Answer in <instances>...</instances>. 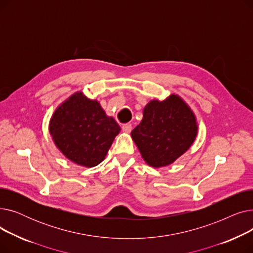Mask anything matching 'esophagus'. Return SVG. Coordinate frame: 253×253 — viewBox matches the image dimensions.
I'll return each mask as SVG.
<instances>
[{"label": "esophagus", "instance_id": "obj_1", "mask_svg": "<svg viewBox=\"0 0 253 253\" xmlns=\"http://www.w3.org/2000/svg\"><path fill=\"white\" fill-rule=\"evenodd\" d=\"M131 129H132V125L131 124H124L123 126H122V130H123V132H125V133H129V132L131 131Z\"/></svg>", "mask_w": 253, "mask_h": 253}]
</instances>
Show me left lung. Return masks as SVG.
I'll list each match as a JSON object with an SVG mask.
<instances>
[{
  "label": "left lung",
  "instance_id": "obj_1",
  "mask_svg": "<svg viewBox=\"0 0 253 253\" xmlns=\"http://www.w3.org/2000/svg\"><path fill=\"white\" fill-rule=\"evenodd\" d=\"M196 117L178 95L152 100L143 110L139 125L131 137L150 166L159 168L173 163L187 152L197 136Z\"/></svg>",
  "mask_w": 253,
  "mask_h": 253
}]
</instances>
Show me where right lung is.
<instances>
[{
    "mask_svg": "<svg viewBox=\"0 0 253 253\" xmlns=\"http://www.w3.org/2000/svg\"><path fill=\"white\" fill-rule=\"evenodd\" d=\"M120 126L98 101L77 92L53 114L49 131L56 147L71 161L94 167L103 161Z\"/></svg>",
    "mask_w": 253,
    "mask_h": 253,
    "instance_id": "1",
    "label": "right lung"
}]
</instances>
